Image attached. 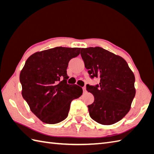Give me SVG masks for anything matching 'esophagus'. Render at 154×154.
<instances>
[{"label":"esophagus","mask_w":154,"mask_h":154,"mask_svg":"<svg viewBox=\"0 0 154 154\" xmlns=\"http://www.w3.org/2000/svg\"><path fill=\"white\" fill-rule=\"evenodd\" d=\"M83 93H85L87 92V90H86V87H83Z\"/></svg>","instance_id":"34e87169"}]
</instances>
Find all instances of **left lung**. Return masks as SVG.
<instances>
[{
  "instance_id": "obj_1",
  "label": "left lung",
  "mask_w": 154,
  "mask_h": 154,
  "mask_svg": "<svg viewBox=\"0 0 154 154\" xmlns=\"http://www.w3.org/2000/svg\"><path fill=\"white\" fill-rule=\"evenodd\" d=\"M81 55L90 77L100 79L95 86H86L94 98L88 106L91 118L103 125L119 122L129 112L135 97L133 72L122 57L102 48H81Z\"/></svg>"
}]
</instances>
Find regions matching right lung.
<instances>
[{
	"label": "right lung",
	"instance_id": "1",
	"mask_svg": "<svg viewBox=\"0 0 154 154\" xmlns=\"http://www.w3.org/2000/svg\"><path fill=\"white\" fill-rule=\"evenodd\" d=\"M81 48L56 47L28 57L20 74L22 94L30 110L46 124H57L68 116L70 104L83 89L67 83V68Z\"/></svg>",
	"mask_w": 154,
	"mask_h": 154
}]
</instances>
